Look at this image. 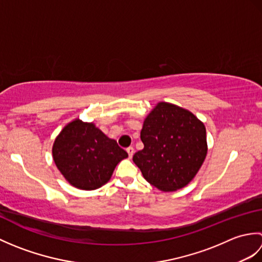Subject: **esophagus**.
I'll return each mask as SVG.
<instances>
[{"instance_id":"34e87169","label":"esophagus","mask_w":262,"mask_h":262,"mask_svg":"<svg viewBox=\"0 0 262 262\" xmlns=\"http://www.w3.org/2000/svg\"><path fill=\"white\" fill-rule=\"evenodd\" d=\"M127 153H128V157H129V159H132L133 158V155H134V152H135V149H134V147H132V146H129L128 147L127 149Z\"/></svg>"}]
</instances>
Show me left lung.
<instances>
[{"label": "left lung", "mask_w": 262, "mask_h": 262, "mask_svg": "<svg viewBox=\"0 0 262 262\" xmlns=\"http://www.w3.org/2000/svg\"><path fill=\"white\" fill-rule=\"evenodd\" d=\"M144 148L133 161L143 177L162 191L186 187L207 154L206 128L190 111L159 102L144 120L141 132Z\"/></svg>", "instance_id": "1"}]
</instances>
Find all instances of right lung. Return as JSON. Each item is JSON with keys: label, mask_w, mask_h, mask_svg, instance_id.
I'll return each instance as SVG.
<instances>
[{"label": "right lung", "mask_w": 262, "mask_h": 262, "mask_svg": "<svg viewBox=\"0 0 262 262\" xmlns=\"http://www.w3.org/2000/svg\"><path fill=\"white\" fill-rule=\"evenodd\" d=\"M128 154L93 122L75 119L59 133L53 145V159L72 186L94 190L107 183Z\"/></svg>", "instance_id": "add662e5"}]
</instances>
